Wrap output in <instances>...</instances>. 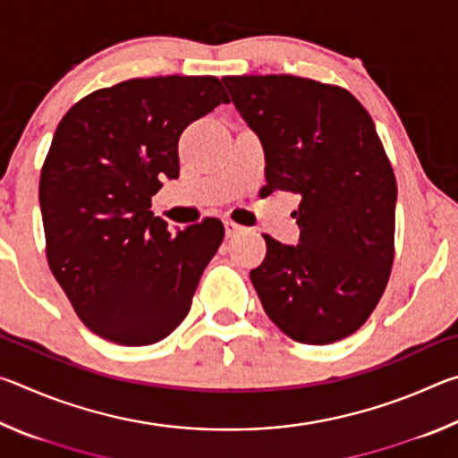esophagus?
<instances>
[{"label":"esophagus","mask_w":458,"mask_h":458,"mask_svg":"<svg viewBox=\"0 0 458 458\" xmlns=\"http://www.w3.org/2000/svg\"><path fill=\"white\" fill-rule=\"evenodd\" d=\"M224 228H226V236H236L240 232H244V226H240V224L232 220H224Z\"/></svg>","instance_id":"1"}]
</instances>
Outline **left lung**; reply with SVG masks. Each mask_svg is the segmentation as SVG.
<instances>
[{
	"label": "left lung",
	"instance_id": "obj_1",
	"mask_svg": "<svg viewBox=\"0 0 458 458\" xmlns=\"http://www.w3.org/2000/svg\"><path fill=\"white\" fill-rule=\"evenodd\" d=\"M222 82L267 159L265 191H293L299 244L265 234L250 270L265 313L299 344L327 345L358 331L390 278L396 177L369 113L350 92L286 74Z\"/></svg>",
	"mask_w": 458,
	"mask_h": 458
}]
</instances>
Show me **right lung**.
<instances>
[{"label":"right lung","instance_id":"1","mask_svg":"<svg viewBox=\"0 0 458 458\" xmlns=\"http://www.w3.org/2000/svg\"><path fill=\"white\" fill-rule=\"evenodd\" d=\"M220 103L216 76L131 79L79 100L54 133L40 175L46 257L103 339L157 344L190 313L224 226L206 218L172 234L149 208L180 175L183 129Z\"/></svg>","mask_w":458,"mask_h":458}]
</instances>
